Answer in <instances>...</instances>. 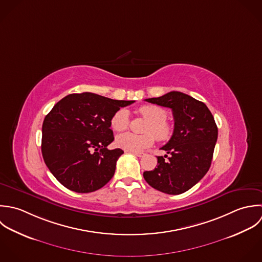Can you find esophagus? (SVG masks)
<instances>
[{"instance_id": "obj_1", "label": "esophagus", "mask_w": 262, "mask_h": 262, "mask_svg": "<svg viewBox=\"0 0 262 262\" xmlns=\"http://www.w3.org/2000/svg\"><path fill=\"white\" fill-rule=\"evenodd\" d=\"M126 152L132 154V155H134V156H136V157H138V158H142V157L144 156V154H142V152H134V151H126Z\"/></svg>"}]
</instances>
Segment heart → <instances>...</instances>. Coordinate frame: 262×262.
Here are the masks:
<instances>
[{
    "instance_id": "1",
    "label": "heart",
    "mask_w": 262,
    "mask_h": 262,
    "mask_svg": "<svg viewBox=\"0 0 262 262\" xmlns=\"http://www.w3.org/2000/svg\"><path fill=\"white\" fill-rule=\"evenodd\" d=\"M139 113L147 121L143 129L146 133L135 134L126 132L118 135L116 138L117 146L126 151L139 152L150 147L155 142L153 134L160 141H167L173 135V126L167 121L168 114L162 107L145 104L139 108ZM111 126L118 132L127 129L129 126V112L125 108L118 110L111 118Z\"/></svg>"
}]
</instances>
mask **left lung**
<instances>
[{"instance_id": "8db88e82", "label": "left lung", "mask_w": 262, "mask_h": 262, "mask_svg": "<svg viewBox=\"0 0 262 262\" xmlns=\"http://www.w3.org/2000/svg\"><path fill=\"white\" fill-rule=\"evenodd\" d=\"M145 100L172 108L174 127L171 139L162 147L168 155L158 157V167L144 172L143 177L161 192L184 193L210 168L217 139L214 118L205 103L180 91Z\"/></svg>"}]
</instances>
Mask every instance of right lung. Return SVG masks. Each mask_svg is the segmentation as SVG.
Here are the masks:
<instances>
[{
  "label": "right lung",
  "instance_id": "1",
  "mask_svg": "<svg viewBox=\"0 0 262 262\" xmlns=\"http://www.w3.org/2000/svg\"><path fill=\"white\" fill-rule=\"evenodd\" d=\"M133 102L83 92L69 94L54 105L42 123L41 154L63 186L89 193L113 178L124 151L106 148L114 141L111 118Z\"/></svg>",
  "mask_w": 262,
  "mask_h": 262
}]
</instances>
